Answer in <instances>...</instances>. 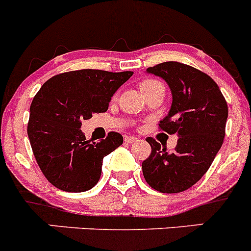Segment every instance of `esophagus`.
<instances>
[{"label":"esophagus","mask_w":251,"mask_h":251,"mask_svg":"<svg viewBox=\"0 0 251 251\" xmlns=\"http://www.w3.org/2000/svg\"><path fill=\"white\" fill-rule=\"evenodd\" d=\"M124 140H126L127 143H135L138 139L135 137H126L124 138Z\"/></svg>","instance_id":"obj_1"}]
</instances>
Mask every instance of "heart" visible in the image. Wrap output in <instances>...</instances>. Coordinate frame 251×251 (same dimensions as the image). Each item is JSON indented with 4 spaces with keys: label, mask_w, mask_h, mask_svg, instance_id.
<instances>
[{
    "label": "heart",
    "mask_w": 251,
    "mask_h": 251,
    "mask_svg": "<svg viewBox=\"0 0 251 251\" xmlns=\"http://www.w3.org/2000/svg\"><path fill=\"white\" fill-rule=\"evenodd\" d=\"M156 83H160V82H157V81H155V80H145V81H143L142 82V90L143 91H144V90H147V88H149V87H151V86H154V85H156Z\"/></svg>",
    "instance_id": "b5f03b06"
}]
</instances>
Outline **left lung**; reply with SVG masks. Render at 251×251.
Masks as SVG:
<instances>
[{
  "label": "left lung",
  "mask_w": 251,
  "mask_h": 251,
  "mask_svg": "<svg viewBox=\"0 0 251 251\" xmlns=\"http://www.w3.org/2000/svg\"><path fill=\"white\" fill-rule=\"evenodd\" d=\"M170 87L173 103L159 127L177 134V144L168 151L152 138L149 157L142 164L145 181L163 193H177L195 185L207 173L223 144L228 106L218 85L207 74L166 61L148 68Z\"/></svg>",
  "instance_id": "obj_1"
}]
</instances>
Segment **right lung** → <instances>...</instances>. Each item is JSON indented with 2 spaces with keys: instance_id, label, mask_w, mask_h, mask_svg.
Here are the masks:
<instances>
[{
  "instance_id": "add662e5",
  "label": "right lung",
  "mask_w": 251,
  "mask_h": 251,
  "mask_svg": "<svg viewBox=\"0 0 251 251\" xmlns=\"http://www.w3.org/2000/svg\"><path fill=\"white\" fill-rule=\"evenodd\" d=\"M132 71H69L52 76L40 87L29 108L28 137L47 180L66 192H83L99 182L106 155L123 144L109 132L106 139H86L81 122L108 109L114 92Z\"/></svg>"
}]
</instances>
